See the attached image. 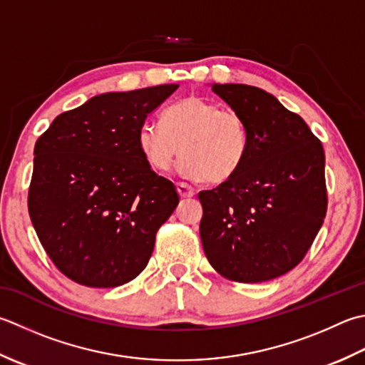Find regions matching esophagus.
<instances>
[{
	"label": "esophagus",
	"instance_id": "34e87169",
	"mask_svg": "<svg viewBox=\"0 0 365 365\" xmlns=\"http://www.w3.org/2000/svg\"><path fill=\"white\" fill-rule=\"evenodd\" d=\"M177 190H178V192H180L182 197H192L196 195L195 187H192V185H190V183H187V182H178Z\"/></svg>",
	"mask_w": 365,
	"mask_h": 365
}]
</instances>
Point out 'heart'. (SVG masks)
Listing matches in <instances>:
<instances>
[{"mask_svg":"<svg viewBox=\"0 0 365 365\" xmlns=\"http://www.w3.org/2000/svg\"><path fill=\"white\" fill-rule=\"evenodd\" d=\"M161 121L144 123L138 134L140 152L155 170H168L182 148V168L218 185L237 174L247 160L250 133L239 112L188 96L169 106Z\"/></svg>","mask_w":365,"mask_h":365,"instance_id":"heart-1","label":"heart"}]
</instances>
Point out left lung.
<instances>
[{
    "label": "left lung",
    "instance_id": "8db88e82",
    "mask_svg": "<svg viewBox=\"0 0 365 365\" xmlns=\"http://www.w3.org/2000/svg\"><path fill=\"white\" fill-rule=\"evenodd\" d=\"M212 90L244 117L250 150L232 178L199 191L204 253L231 282L272 280L305 258L323 226L324 150L305 121L270 93L242 83Z\"/></svg>",
    "mask_w": 365,
    "mask_h": 365
}]
</instances>
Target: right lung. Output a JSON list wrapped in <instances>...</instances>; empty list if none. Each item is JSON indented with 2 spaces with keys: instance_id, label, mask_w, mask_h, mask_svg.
<instances>
[{
  "instance_id": "right-lung-1",
  "label": "right lung",
  "mask_w": 365,
  "mask_h": 365,
  "mask_svg": "<svg viewBox=\"0 0 365 365\" xmlns=\"http://www.w3.org/2000/svg\"><path fill=\"white\" fill-rule=\"evenodd\" d=\"M177 88L98 95L36 140L28 212L48 258L73 282L115 288L145 269L180 197L150 168L138 134Z\"/></svg>"
}]
</instances>
